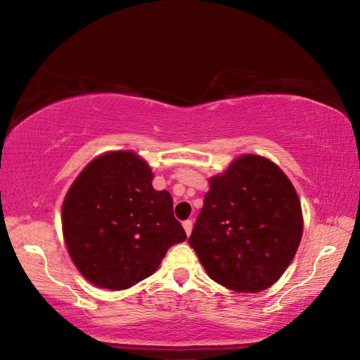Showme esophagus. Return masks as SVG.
Returning a JSON list of instances; mask_svg holds the SVG:
<instances>
[{
    "mask_svg": "<svg viewBox=\"0 0 360 360\" xmlns=\"http://www.w3.org/2000/svg\"><path fill=\"white\" fill-rule=\"evenodd\" d=\"M182 226H184V231H186L187 236L192 233V229H193V221L192 219H186L184 223H182Z\"/></svg>",
    "mask_w": 360,
    "mask_h": 360,
    "instance_id": "obj_1",
    "label": "esophagus"
}]
</instances>
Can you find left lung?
<instances>
[{"label":"left lung","instance_id":"1","mask_svg":"<svg viewBox=\"0 0 360 360\" xmlns=\"http://www.w3.org/2000/svg\"><path fill=\"white\" fill-rule=\"evenodd\" d=\"M209 184L188 244L213 281L262 292L286 271L302 240L295 188L278 165L257 155L236 158Z\"/></svg>","mask_w":360,"mask_h":360}]
</instances>
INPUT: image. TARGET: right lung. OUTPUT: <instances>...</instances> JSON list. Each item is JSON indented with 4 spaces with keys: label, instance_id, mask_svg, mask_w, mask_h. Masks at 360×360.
<instances>
[{
    "label": "right lung",
    "instance_id": "add662e5",
    "mask_svg": "<svg viewBox=\"0 0 360 360\" xmlns=\"http://www.w3.org/2000/svg\"><path fill=\"white\" fill-rule=\"evenodd\" d=\"M150 165L133 151H110L83 168L62 209L63 236L89 283L120 290L158 269L187 235L167 190L151 186Z\"/></svg>",
    "mask_w": 360,
    "mask_h": 360
}]
</instances>
